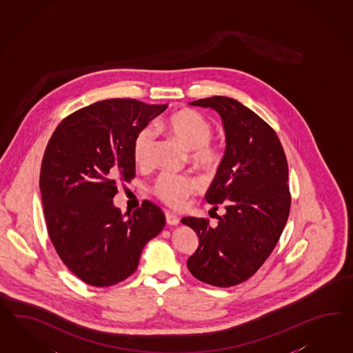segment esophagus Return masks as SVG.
Listing matches in <instances>:
<instances>
[{"label":"esophagus","instance_id":"obj_1","mask_svg":"<svg viewBox=\"0 0 353 353\" xmlns=\"http://www.w3.org/2000/svg\"><path fill=\"white\" fill-rule=\"evenodd\" d=\"M165 222L170 225V226H176L180 223V219L171 212H165Z\"/></svg>","mask_w":353,"mask_h":353}]
</instances>
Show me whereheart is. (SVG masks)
I'll list each match as a JSON object with an SVG mask.
<instances>
[{
	"label": "heart",
	"instance_id": "heart-1",
	"mask_svg": "<svg viewBox=\"0 0 353 353\" xmlns=\"http://www.w3.org/2000/svg\"><path fill=\"white\" fill-rule=\"evenodd\" d=\"M158 130L172 136L189 150L190 162L204 171L214 170L222 159L219 143L212 141L213 127L210 121L195 110H181L158 122ZM154 132L143 128L134 143V158L137 164L150 161ZM198 189V183L189 176L161 173L152 185L154 195L172 208H181L185 201Z\"/></svg>",
	"mask_w": 353,
	"mask_h": 353
}]
</instances>
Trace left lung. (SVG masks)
<instances>
[{
  "label": "left lung",
  "mask_w": 353,
  "mask_h": 353,
  "mask_svg": "<svg viewBox=\"0 0 353 353\" xmlns=\"http://www.w3.org/2000/svg\"><path fill=\"white\" fill-rule=\"evenodd\" d=\"M190 105L219 113L226 152L205 194L210 204L225 208L219 225L181 219L199 238L188 268L210 285H238L265 263L285 228L290 210L285 152L275 131L238 100L213 96Z\"/></svg>",
  "instance_id": "obj_1"
}]
</instances>
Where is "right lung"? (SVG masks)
<instances>
[{
  "label": "right lung",
  "mask_w": 353,
  "mask_h": 353,
  "mask_svg": "<svg viewBox=\"0 0 353 353\" xmlns=\"http://www.w3.org/2000/svg\"><path fill=\"white\" fill-rule=\"evenodd\" d=\"M168 105L109 99L68 115L43 154L39 190L48 236L64 265L88 285L131 276L146 243L165 225L162 210L145 201L122 214L117 182L134 177V143Z\"/></svg>",
  "instance_id": "obj_1"
}]
</instances>
